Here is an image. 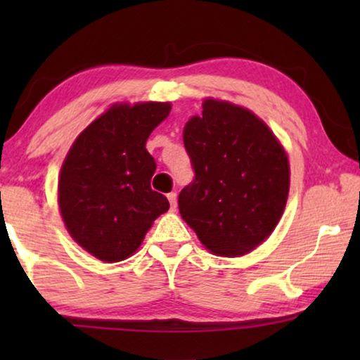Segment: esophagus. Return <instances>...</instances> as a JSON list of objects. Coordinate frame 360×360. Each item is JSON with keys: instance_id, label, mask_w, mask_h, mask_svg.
Returning <instances> with one entry per match:
<instances>
[{"instance_id": "1", "label": "esophagus", "mask_w": 360, "mask_h": 360, "mask_svg": "<svg viewBox=\"0 0 360 360\" xmlns=\"http://www.w3.org/2000/svg\"><path fill=\"white\" fill-rule=\"evenodd\" d=\"M167 198H169V201H170V210L175 211L176 210V193L175 191H172V193L167 195Z\"/></svg>"}]
</instances>
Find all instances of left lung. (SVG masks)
<instances>
[{"instance_id":"left-lung-1","label":"left lung","mask_w":360,"mask_h":360,"mask_svg":"<svg viewBox=\"0 0 360 360\" xmlns=\"http://www.w3.org/2000/svg\"><path fill=\"white\" fill-rule=\"evenodd\" d=\"M195 179L179 195L181 218L210 252L239 257L272 234L290 188L282 144L252 111L208 98L185 124Z\"/></svg>"}]
</instances>
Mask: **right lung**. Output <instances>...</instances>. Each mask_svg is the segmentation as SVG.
<instances>
[{"instance_id":"add662e5","label":"right lung","mask_w":360,"mask_h":360,"mask_svg":"<svg viewBox=\"0 0 360 360\" xmlns=\"http://www.w3.org/2000/svg\"><path fill=\"white\" fill-rule=\"evenodd\" d=\"M170 103L115 105L96 117L63 160L58 206L63 223L86 252L120 262L139 249L152 223L170 208L150 188L157 169L146 149Z\"/></svg>"}]
</instances>
